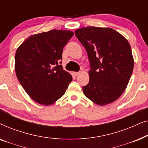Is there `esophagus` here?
<instances>
[{"instance_id":"1","label":"esophagus","mask_w":148,"mask_h":148,"mask_svg":"<svg viewBox=\"0 0 148 148\" xmlns=\"http://www.w3.org/2000/svg\"><path fill=\"white\" fill-rule=\"evenodd\" d=\"M73 75L75 76H77L79 74V72H73Z\"/></svg>"}]
</instances>
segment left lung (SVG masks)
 <instances>
[{"label":"left lung","instance_id":"obj_1","mask_svg":"<svg viewBox=\"0 0 148 148\" xmlns=\"http://www.w3.org/2000/svg\"><path fill=\"white\" fill-rule=\"evenodd\" d=\"M75 34L90 62V81L83 87L84 95L100 106L114 102L126 89L134 66L129 42L109 27H83Z\"/></svg>","mask_w":148,"mask_h":148}]
</instances>
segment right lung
Returning <instances> with one entry per match:
<instances>
[{"mask_svg": "<svg viewBox=\"0 0 148 148\" xmlns=\"http://www.w3.org/2000/svg\"><path fill=\"white\" fill-rule=\"evenodd\" d=\"M74 35L52 29L27 38L17 49L15 69L21 86L38 104L49 106L63 96L73 78L63 70V47Z\"/></svg>", "mask_w": 148, "mask_h": 148, "instance_id": "obj_1", "label": "right lung"}]
</instances>
